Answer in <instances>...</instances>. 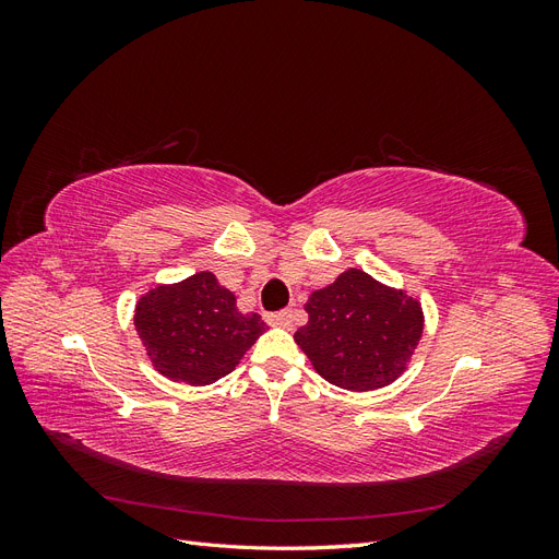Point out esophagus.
Here are the masks:
<instances>
[{
    "mask_svg": "<svg viewBox=\"0 0 559 559\" xmlns=\"http://www.w3.org/2000/svg\"><path fill=\"white\" fill-rule=\"evenodd\" d=\"M265 319H267V324L289 329V326L294 324V312H292V310H282V312H273V314H267Z\"/></svg>",
    "mask_w": 559,
    "mask_h": 559,
    "instance_id": "esophagus-1",
    "label": "esophagus"
}]
</instances>
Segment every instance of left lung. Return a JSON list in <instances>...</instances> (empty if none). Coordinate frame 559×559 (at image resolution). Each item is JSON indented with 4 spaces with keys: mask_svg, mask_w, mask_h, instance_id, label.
<instances>
[{
    "mask_svg": "<svg viewBox=\"0 0 559 559\" xmlns=\"http://www.w3.org/2000/svg\"><path fill=\"white\" fill-rule=\"evenodd\" d=\"M308 324L294 335L317 373L335 386L370 392L394 382L425 331L419 300L349 267L312 292Z\"/></svg>",
    "mask_w": 559,
    "mask_h": 559,
    "instance_id": "obj_1",
    "label": "left lung"
}]
</instances>
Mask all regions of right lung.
I'll return each mask as SVG.
<instances>
[{
  "mask_svg": "<svg viewBox=\"0 0 559 559\" xmlns=\"http://www.w3.org/2000/svg\"><path fill=\"white\" fill-rule=\"evenodd\" d=\"M134 329L158 373L202 386L240 364L265 321L240 312L233 292L202 270L144 294L134 306Z\"/></svg>",
  "mask_w": 559,
  "mask_h": 559,
  "instance_id": "obj_1",
  "label": "right lung"
}]
</instances>
